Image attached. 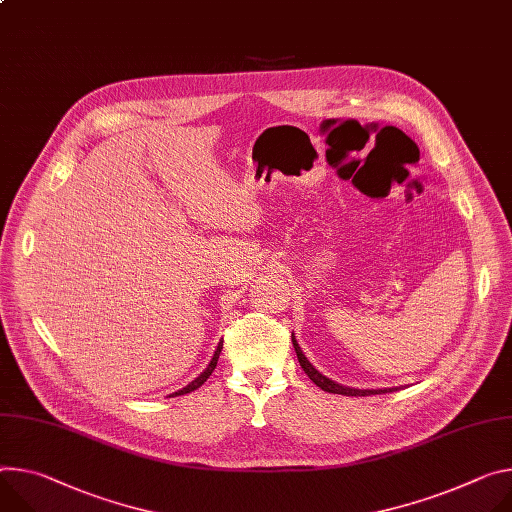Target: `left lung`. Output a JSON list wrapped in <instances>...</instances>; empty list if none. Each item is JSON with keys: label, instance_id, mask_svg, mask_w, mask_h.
<instances>
[{"label": "left lung", "instance_id": "obj_1", "mask_svg": "<svg viewBox=\"0 0 512 512\" xmlns=\"http://www.w3.org/2000/svg\"><path fill=\"white\" fill-rule=\"evenodd\" d=\"M292 343H294V349H296V355H298V361H300V365H302V369H304V374H306L320 390H324V392L343 394V396H371V394H388V392H396V390H398V388H386V390H355V388L339 386L337 382H333V380H329V378H324L322 374H318V371L310 365V361L304 357V353H302L298 341L294 339V335H292Z\"/></svg>", "mask_w": 512, "mask_h": 512}]
</instances>
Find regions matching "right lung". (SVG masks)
I'll use <instances>...</instances> for the list:
<instances>
[{
  "label": "right lung",
  "mask_w": 512,
  "mask_h": 512,
  "mask_svg": "<svg viewBox=\"0 0 512 512\" xmlns=\"http://www.w3.org/2000/svg\"><path fill=\"white\" fill-rule=\"evenodd\" d=\"M220 351H222V343H218V349L214 351V357H212V361H210V365L204 369V374H200L190 386H185L183 390H179V392H175L173 396H183V394H190V392H194V390H198L210 376H212V371H214V367H216V363H218V355H220Z\"/></svg>",
  "instance_id": "add662e5"
}]
</instances>
